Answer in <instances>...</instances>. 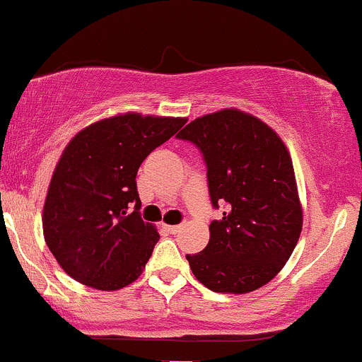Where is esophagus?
Returning <instances> with one entry per match:
<instances>
[{
	"label": "esophagus",
	"instance_id": "obj_1",
	"mask_svg": "<svg viewBox=\"0 0 362 362\" xmlns=\"http://www.w3.org/2000/svg\"><path fill=\"white\" fill-rule=\"evenodd\" d=\"M180 228H182V224H170V226H167V230H168V233L175 235L180 231Z\"/></svg>",
	"mask_w": 362,
	"mask_h": 362
}]
</instances>
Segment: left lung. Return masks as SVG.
Instances as JSON below:
<instances>
[{
    "instance_id": "1",
    "label": "left lung",
    "mask_w": 362,
    "mask_h": 362,
    "mask_svg": "<svg viewBox=\"0 0 362 362\" xmlns=\"http://www.w3.org/2000/svg\"><path fill=\"white\" fill-rule=\"evenodd\" d=\"M177 138L201 151L211 204H224L207 247L185 255L194 276L216 293L262 288L284 267L303 226L284 143L267 124L233 109L192 120Z\"/></svg>"
}]
</instances>
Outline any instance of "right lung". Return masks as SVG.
I'll return each instance as SVG.
<instances>
[{"label":"right lung","instance_id":"1","mask_svg":"<svg viewBox=\"0 0 362 362\" xmlns=\"http://www.w3.org/2000/svg\"><path fill=\"white\" fill-rule=\"evenodd\" d=\"M185 122L117 115L83 129L66 146L45 197L42 226L49 250L73 279L115 291L141 276L160 235L141 219L136 175L149 153Z\"/></svg>","mask_w":362,"mask_h":362}]
</instances>
